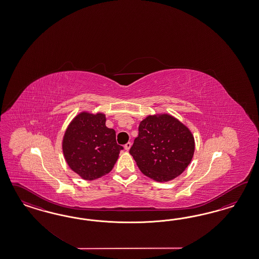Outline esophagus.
<instances>
[{"mask_svg": "<svg viewBox=\"0 0 259 259\" xmlns=\"http://www.w3.org/2000/svg\"><path fill=\"white\" fill-rule=\"evenodd\" d=\"M131 146H132V143H131V142H127L125 145H124V149H125L126 151H129L130 148H131Z\"/></svg>", "mask_w": 259, "mask_h": 259, "instance_id": "1", "label": "esophagus"}]
</instances>
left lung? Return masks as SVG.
Segmentation results:
<instances>
[{"label": "left lung", "mask_w": 259, "mask_h": 259, "mask_svg": "<svg viewBox=\"0 0 259 259\" xmlns=\"http://www.w3.org/2000/svg\"><path fill=\"white\" fill-rule=\"evenodd\" d=\"M130 154L141 172L158 182L172 181L190 164L195 140L186 126L168 114L148 116L139 126Z\"/></svg>", "instance_id": "8db88e82"}]
</instances>
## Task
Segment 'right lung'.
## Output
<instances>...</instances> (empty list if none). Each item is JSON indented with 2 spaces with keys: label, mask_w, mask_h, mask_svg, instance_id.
Masks as SVG:
<instances>
[{
  "label": "right lung",
  "mask_w": 259,
  "mask_h": 259,
  "mask_svg": "<svg viewBox=\"0 0 259 259\" xmlns=\"http://www.w3.org/2000/svg\"><path fill=\"white\" fill-rule=\"evenodd\" d=\"M105 115L82 112L71 121L63 141L67 164L79 177L94 181L113 169L122 146L114 129L105 125Z\"/></svg>",
  "instance_id": "obj_1"
}]
</instances>
